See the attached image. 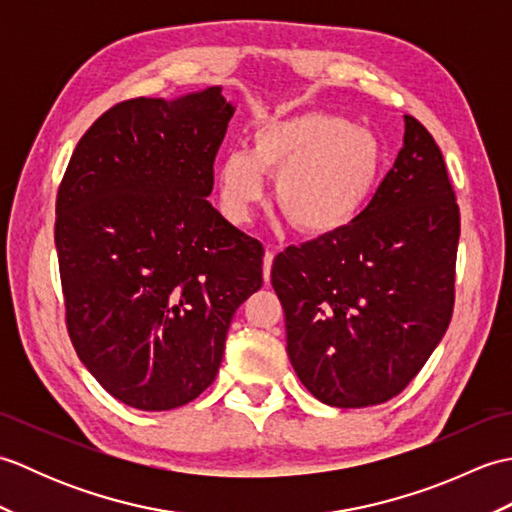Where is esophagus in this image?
<instances>
[{
  "label": "esophagus",
  "mask_w": 512,
  "mask_h": 512,
  "mask_svg": "<svg viewBox=\"0 0 512 512\" xmlns=\"http://www.w3.org/2000/svg\"><path fill=\"white\" fill-rule=\"evenodd\" d=\"M273 259H275V253H273V250L266 248V253H264V281L270 279V266H273Z\"/></svg>",
  "instance_id": "esophagus-1"
}]
</instances>
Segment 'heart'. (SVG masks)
<instances>
[{"mask_svg":"<svg viewBox=\"0 0 512 512\" xmlns=\"http://www.w3.org/2000/svg\"><path fill=\"white\" fill-rule=\"evenodd\" d=\"M385 169V147L372 129L328 110L277 118L255 129L250 151H226L213 178L222 211L246 220L275 176V202L297 233L343 231L374 198Z\"/></svg>","mask_w":512,"mask_h":512,"instance_id":"b5f03b06","label":"heart"}]
</instances>
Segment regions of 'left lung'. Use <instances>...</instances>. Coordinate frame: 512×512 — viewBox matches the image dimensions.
<instances>
[{"mask_svg":"<svg viewBox=\"0 0 512 512\" xmlns=\"http://www.w3.org/2000/svg\"><path fill=\"white\" fill-rule=\"evenodd\" d=\"M458 239L442 151L405 116L402 149L365 211L273 262L288 358L314 398L372 407L411 383L449 328Z\"/></svg>","mask_w":512,"mask_h":512,"instance_id":"8db88e82","label":"left lung"}]
</instances>
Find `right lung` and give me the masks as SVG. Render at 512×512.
<instances>
[{
  "label": "right lung",
  "mask_w": 512,
  "mask_h": 512,
  "mask_svg": "<svg viewBox=\"0 0 512 512\" xmlns=\"http://www.w3.org/2000/svg\"><path fill=\"white\" fill-rule=\"evenodd\" d=\"M233 114L220 85L118 103L61 180L54 246L70 339L107 394L134 409L198 398L235 310L262 288V246L206 200Z\"/></svg>",
  "instance_id": "add662e5"
}]
</instances>
